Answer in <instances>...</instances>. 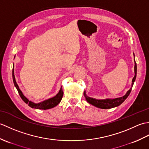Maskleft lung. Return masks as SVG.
<instances>
[{"instance_id": "obj_1", "label": "left lung", "mask_w": 149, "mask_h": 149, "mask_svg": "<svg viewBox=\"0 0 149 149\" xmlns=\"http://www.w3.org/2000/svg\"><path fill=\"white\" fill-rule=\"evenodd\" d=\"M136 72H137V66L134 60V77L132 80V84H131V88L127 91V92L126 93V94L124 96L119 97V98H116V99H103V100H99V99H93V98L87 96L86 94V91H84V96L85 98H86V100H87V102L88 103H90V104H91V105H93L97 107H99V108H100V109H110V108H113V107L118 106L120 105V104L124 102V100L127 99L128 96L129 95V94H130L132 86H133L134 84V82L135 81L136 77Z\"/></svg>"}]
</instances>
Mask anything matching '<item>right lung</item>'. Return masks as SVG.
I'll list each match as a JSON object with an SVG mask.
<instances>
[{
  "label": "right lung",
  "instance_id": "add662e5",
  "mask_svg": "<svg viewBox=\"0 0 149 149\" xmlns=\"http://www.w3.org/2000/svg\"><path fill=\"white\" fill-rule=\"evenodd\" d=\"M12 75H13V80L15 86L18 90V92L19 95H20V97L22 98V99L23 100L26 104H27L28 106H30L31 107H32V108L39 109H48L52 108V107H54L57 105H58L59 102H61L63 95V91L62 90V87L61 88V89H60L58 93L57 94L56 96L50 98V99L42 101V102H41L40 103L36 104V103L33 102L32 101L29 100L24 95V94L22 93V91L20 90V88L18 87V85L17 84V82H16L15 74H14V65H13V67Z\"/></svg>",
  "mask_w": 149,
  "mask_h": 149
}]
</instances>
